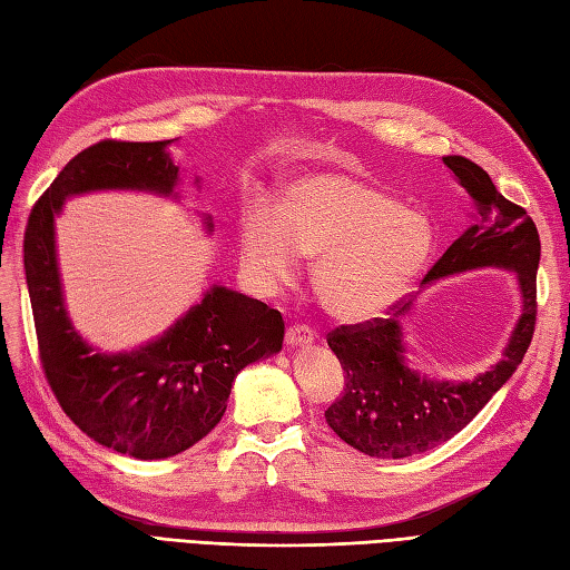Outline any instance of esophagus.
<instances>
[{
    "instance_id": "34e87169",
    "label": "esophagus",
    "mask_w": 570,
    "mask_h": 570,
    "mask_svg": "<svg viewBox=\"0 0 570 570\" xmlns=\"http://www.w3.org/2000/svg\"><path fill=\"white\" fill-rule=\"evenodd\" d=\"M285 341L289 348H302V345H309L314 341V331L309 326H289L285 333Z\"/></svg>"
}]
</instances>
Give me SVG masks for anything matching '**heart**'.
<instances>
[{"label":"heart","mask_w":570,"mask_h":570,"mask_svg":"<svg viewBox=\"0 0 570 570\" xmlns=\"http://www.w3.org/2000/svg\"><path fill=\"white\" fill-rule=\"evenodd\" d=\"M435 254L433 219L348 171L297 176L277 198L275 219L252 213L239 232L242 268L258 287H285L297 277L299 258L314 261V295L345 324L390 312Z\"/></svg>","instance_id":"b5f03b06"}]
</instances>
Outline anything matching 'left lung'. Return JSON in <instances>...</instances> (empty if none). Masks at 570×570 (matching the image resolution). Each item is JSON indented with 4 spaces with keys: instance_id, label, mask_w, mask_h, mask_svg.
<instances>
[{
    "instance_id": "8db88e82",
    "label": "left lung",
    "mask_w": 570,
    "mask_h": 570,
    "mask_svg": "<svg viewBox=\"0 0 570 570\" xmlns=\"http://www.w3.org/2000/svg\"><path fill=\"white\" fill-rule=\"evenodd\" d=\"M469 193L474 213L442 258L423 277V287L479 268L515 273L520 316L501 360L474 380H430L409 363L401 322L413 299L396 302L386 318L341 326L328 333V348L341 360L345 386L326 409V423L343 442L374 460H404L454 438L512 377L530 348L537 318L539 234L520 205L495 190L491 176L464 157H442Z\"/></svg>"
}]
</instances>
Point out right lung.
Masks as SVG:
<instances>
[{
	"instance_id": "obj_1",
	"label": "right lung",
	"mask_w": 570,
	"mask_h": 570,
	"mask_svg": "<svg viewBox=\"0 0 570 570\" xmlns=\"http://www.w3.org/2000/svg\"><path fill=\"white\" fill-rule=\"evenodd\" d=\"M174 142L104 140L79 151L33 205L23 237L26 285L50 390L91 440L135 460H166L196 445L225 415L234 377L281 353L285 336L281 312L222 285L132 351L104 353L75 328L65 307L55 217L67 198L94 190L176 200ZM203 225L210 234L213 217L203 215Z\"/></svg>"
}]
</instances>
